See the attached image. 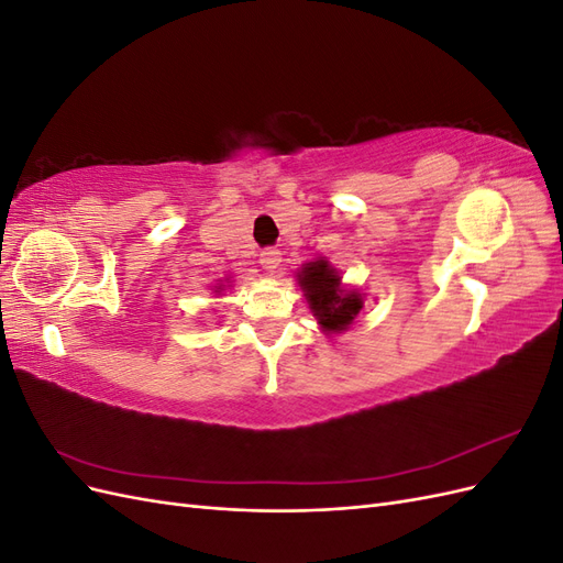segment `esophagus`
I'll use <instances>...</instances> for the list:
<instances>
[{"mask_svg":"<svg viewBox=\"0 0 563 563\" xmlns=\"http://www.w3.org/2000/svg\"><path fill=\"white\" fill-rule=\"evenodd\" d=\"M282 263V253L277 249H265L261 253V265L267 269V272H275Z\"/></svg>","mask_w":563,"mask_h":563,"instance_id":"1","label":"esophagus"}]
</instances>
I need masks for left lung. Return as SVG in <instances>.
<instances>
[{
  "label": "left lung",
  "mask_w": 563,
  "mask_h": 563,
  "mask_svg": "<svg viewBox=\"0 0 563 563\" xmlns=\"http://www.w3.org/2000/svg\"><path fill=\"white\" fill-rule=\"evenodd\" d=\"M340 277L329 263L317 261L302 269L300 286L319 323L327 331H343L362 310V296L340 291Z\"/></svg>",
  "instance_id": "left-lung-1"
}]
</instances>
